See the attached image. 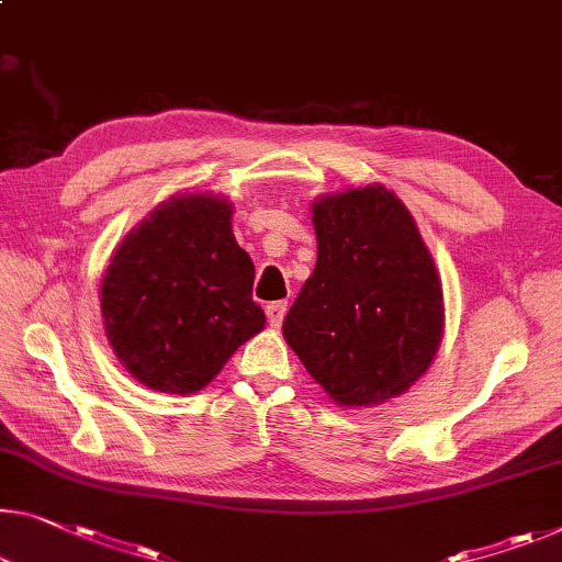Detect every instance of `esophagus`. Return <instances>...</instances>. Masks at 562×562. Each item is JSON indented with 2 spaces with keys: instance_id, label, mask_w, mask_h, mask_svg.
<instances>
[{
  "instance_id": "esophagus-1",
  "label": "esophagus",
  "mask_w": 562,
  "mask_h": 562,
  "mask_svg": "<svg viewBox=\"0 0 562 562\" xmlns=\"http://www.w3.org/2000/svg\"><path fill=\"white\" fill-rule=\"evenodd\" d=\"M283 316H286V301H273V304L266 306V318H269L271 329H279Z\"/></svg>"
}]
</instances>
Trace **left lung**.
<instances>
[{"mask_svg": "<svg viewBox=\"0 0 562 562\" xmlns=\"http://www.w3.org/2000/svg\"><path fill=\"white\" fill-rule=\"evenodd\" d=\"M316 266L283 318V339L339 407H376L437 357L445 299L435 258L382 183L311 203Z\"/></svg>", "mask_w": 562, "mask_h": 562, "instance_id": "1", "label": "left lung"}]
</instances>
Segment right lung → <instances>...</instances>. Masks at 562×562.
I'll return each mask as SVG.
<instances>
[{
	"label": "right lung",
	"instance_id": "1",
	"mask_svg": "<svg viewBox=\"0 0 562 562\" xmlns=\"http://www.w3.org/2000/svg\"><path fill=\"white\" fill-rule=\"evenodd\" d=\"M231 218L226 195H170L110 256L100 283L108 341L148 390L201 392L240 344L263 331V308L251 299L254 261Z\"/></svg>",
	"mask_w": 562,
	"mask_h": 562
}]
</instances>
